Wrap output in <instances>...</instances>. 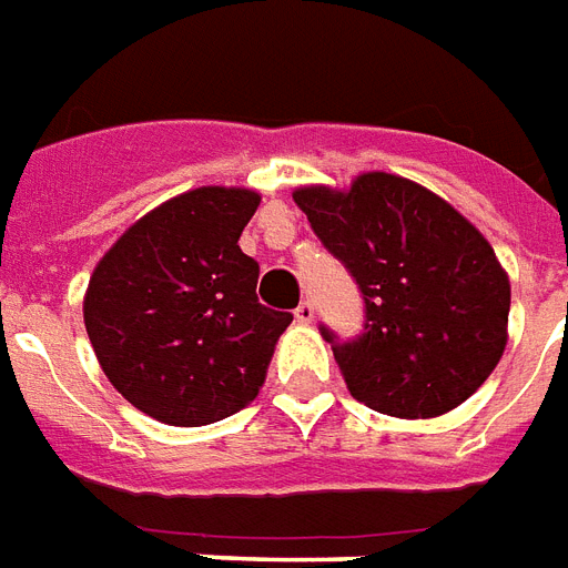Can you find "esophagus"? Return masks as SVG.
<instances>
[{
	"mask_svg": "<svg viewBox=\"0 0 568 568\" xmlns=\"http://www.w3.org/2000/svg\"><path fill=\"white\" fill-rule=\"evenodd\" d=\"M294 318H297V324H313L315 322V306L310 301H303L297 310H294Z\"/></svg>",
	"mask_w": 568,
	"mask_h": 568,
	"instance_id": "34e87169",
	"label": "esophagus"
}]
</instances>
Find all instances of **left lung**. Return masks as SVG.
I'll list each match as a JSON object with an SVG mask.
<instances>
[{
  "mask_svg": "<svg viewBox=\"0 0 568 568\" xmlns=\"http://www.w3.org/2000/svg\"><path fill=\"white\" fill-rule=\"evenodd\" d=\"M292 196L363 292L361 339L336 342L322 327L354 399L399 419L440 417L470 399L509 339V276L486 235L393 172Z\"/></svg>",
  "mask_w": 568,
  "mask_h": 568,
  "instance_id": "1",
  "label": "left lung"
}]
</instances>
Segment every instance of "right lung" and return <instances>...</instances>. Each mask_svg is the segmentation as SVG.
Segmentation results:
<instances>
[{
  "label": "right lung",
  "mask_w": 568,
  "mask_h": 568,
  "mask_svg": "<svg viewBox=\"0 0 568 568\" xmlns=\"http://www.w3.org/2000/svg\"><path fill=\"white\" fill-rule=\"evenodd\" d=\"M262 196L196 187L140 216L94 265L82 318L103 375L166 426H207L258 396L292 315L255 297L237 246Z\"/></svg>",
  "instance_id": "add662e5"
}]
</instances>
